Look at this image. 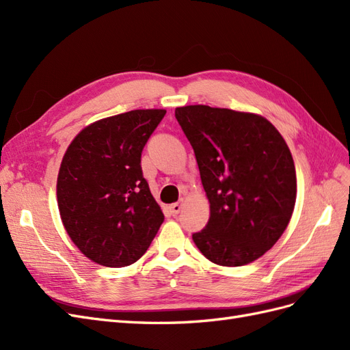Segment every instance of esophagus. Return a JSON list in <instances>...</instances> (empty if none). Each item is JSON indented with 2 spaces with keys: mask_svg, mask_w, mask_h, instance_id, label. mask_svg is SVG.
Wrapping results in <instances>:
<instances>
[{
  "mask_svg": "<svg viewBox=\"0 0 350 350\" xmlns=\"http://www.w3.org/2000/svg\"><path fill=\"white\" fill-rule=\"evenodd\" d=\"M183 206H184V200H179L178 203H174L172 206H171V210H172V213L174 215H178L179 211L183 210Z\"/></svg>",
  "mask_w": 350,
  "mask_h": 350,
  "instance_id": "esophagus-1",
  "label": "esophagus"
}]
</instances>
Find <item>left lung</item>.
I'll return each mask as SVG.
<instances>
[{
    "label": "left lung",
    "instance_id": "obj_1",
    "mask_svg": "<svg viewBox=\"0 0 350 350\" xmlns=\"http://www.w3.org/2000/svg\"><path fill=\"white\" fill-rule=\"evenodd\" d=\"M175 116L191 143L210 217L193 241L217 266H245L264 256L288 228L296 201L293 157L269 120L207 105Z\"/></svg>",
    "mask_w": 350,
    "mask_h": 350
}]
</instances>
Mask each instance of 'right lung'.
I'll list each match as a JSON object with an SVG mask.
<instances>
[{
    "label": "right lung",
    "mask_w": 350,
    "mask_h": 350,
    "mask_svg": "<svg viewBox=\"0 0 350 350\" xmlns=\"http://www.w3.org/2000/svg\"><path fill=\"white\" fill-rule=\"evenodd\" d=\"M165 109H135L89 124L67 147L57 179L59 216L84 256L125 267L163 221L142 172V152Z\"/></svg>",
    "instance_id": "right-lung-1"
}]
</instances>
